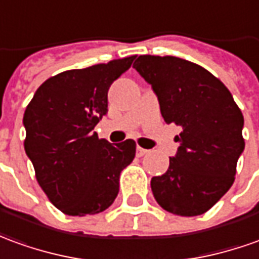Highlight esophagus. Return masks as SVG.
<instances>
[{"mask_svg": "<svg viewBox=\"0 0 259 259\" xmlns=\"http://www.w3.org/2000/svg\"><path fill=\"white\" fill-rule=\"evenodd\" d=\"M147 153H148V150L140 147V146H137V155H139V157H143V155L147 154Z\"/></svg>", "mask_w": 259, "mask_h": 259, "instance_id": "obj_1", "label": "esophagus"}]
</instances>
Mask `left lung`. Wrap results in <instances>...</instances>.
Returning a JSON list of instances; mask_svg holds the SVG:
<instances>
[{
  "label": "left lung",
  "mask_w": 259,
  "mask_h": 259,
  "mask_svg": "<svg viewBox=\"0 0 259 259\" xmlns=\"http://www.w3.org/2000/svg\"><path fill=\"white\" fill-rule=\"evenodd\" d=\"M151 84L167 123L182 127L167 172L151 178L164 210L198 216L234 182L244 151V117L227 87L203 67L174 56H139L133 64Z\"/></svg>",
  "instance_id": "obj_1"
}]
</instances>
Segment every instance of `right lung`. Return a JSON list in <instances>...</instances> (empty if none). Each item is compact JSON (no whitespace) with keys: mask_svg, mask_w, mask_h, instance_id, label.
<instances>
[{"mask_svg":"<svg viewBox=\"0 0 259 259\" xmlns=\"http://www.w3.org/2000/svg\"><path fill=\"white\" fill-rule=\"evenodd\" d=\"M135 56L50 77L23 115L25 151L49 200L68 216L97 214L119 192L136 155L135 140L111 144L94 132L108 112V90Z\"/></svg>","mask_w":259,"mask_h":259,"instance_id":"right-lung-1","label":"right lung"}]
</instances>
